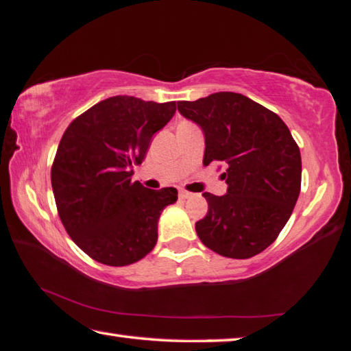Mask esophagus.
Here are the masks:
<instances>
[{"label": "esophagus", "instance_id": "34e87169", "mask_svg": "<svg viewBox=\"0 0 351 351\" xmlns=\"http://www.w3.org/2000/svg\"><path fill=\"white\" fill-rule=\"evenodd\" d=\"M190 197H192V193L187 192V190H180V198L186 199V198H190Z\"/></svg>", "mask_w": 351, "mask_h": 351}]
</instances>
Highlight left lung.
I'll use <instances>...</instances> for the list:
<instances>
[{"label": "left lung", "instance_id": "8db88e82", "mask_svg": "<svg viewBox=\"0 0 351 351\" xmlns=\"http://www.w3.org/2000/svg\"><path fill=\"white\" fill-rule=\"evenodd\" d=\"M178 111L203 128V164L226 165L228 193L204 192L207 215L195 229L203 245L229 258H249L276 241L300 193L299 145L280 117L243 94L215 93Z\"/></svg>", "mask_w": 351, "mask_h": 351}]
</instances>
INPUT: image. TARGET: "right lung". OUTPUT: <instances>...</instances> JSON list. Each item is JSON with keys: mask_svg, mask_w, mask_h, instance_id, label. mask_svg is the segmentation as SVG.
<instances>
[{"mask_svg": "<svg viewBox=\"0 0 351 351\" xmlns=\"http://www.w3.org/2000/svg\"><path fill=\"white\" fill-rule=\"evenodd\" d=\"M175 111L176 102L116 96L75 117L63 133L51 167L57 212L75 245L99 263L132 265L156 245L159 215L178 190L133 182L132 167Z\"/></svg>", "mask_w": 351, "mask_h": 351, "instance_id": "right-lung-1", "label": "right lung"}]
</instances>
